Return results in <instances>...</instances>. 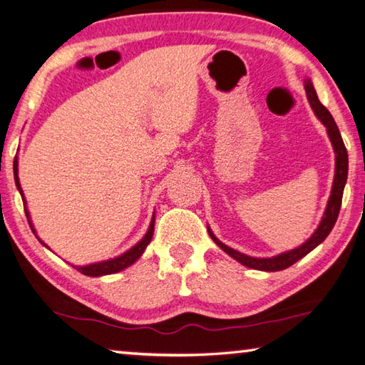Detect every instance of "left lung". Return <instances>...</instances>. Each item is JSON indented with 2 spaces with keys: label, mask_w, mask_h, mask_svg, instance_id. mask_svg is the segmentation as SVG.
Masks as SVG:
<instances>
[{
  "label": "left lung",
  "mask_w": 365,
  "mask_h": 365,
  "mask_svg": "<svg viewBox=\"0 0 365 365\" xmlns=\"http://www.w3.org/2000/svg\"><path fill=\"white\" fill-rule=\"evenodd\" d=\"M304 88H306V95H307V101L311 104V108L314 110V114L317 115V119L324 123L327 127V133H329V138L331 141L333 151H335V178H333V185H331V191H330V197L329 202H327L324 217L320 220L319 227L316 228L311 237H309L304 243L298 248L289 250L282 252V255L272 256V257H252V256H246L243 252H240L237 250L230 248L220 242V240L215 237L212 233L211 227L207 225V232L209 237L212 238V242L219 246L220 250H224L228 256L233 257L235 261H238L240 264L246 265L250 269H256V270H264V272H277V270H283L293 265L294 262H298L299 259L309 255L314 248L324 242V240L329 237V233L331 232L333 225L338 219L339 214V207H341V200H343V190L346 180H348V151H346L341 133L338 130V125L333 120L331 114L329 113L322 103L319 101V96L314 90V85L309 78L304 80Z\"/></svg>",
  "instance_id": "8db88e82"
}]
</instances>
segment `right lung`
Segmentation results:
<instances>
[{
  "instance_id": "right-lung-1",
  "label": "right lung",
  "mask_w": 365,
  "mask_h": 365,
  "mask_svg": "<svg viewBox=\"0 0 365 365\" xmlns=\"http://www.w3.org/2000/svg\"><path fill=\"white\" fill-rule=\"evenodd\" d=\"M19 160H17V156L14 158V180H16V187L19 190V193L22 196V201H24V209H26V215H27V220H29V225L32 228V232L35 233V237L38 238V235H36L34 224H32V219H30V212L27 209V202H26V196H24V191L21 187V182H19ZM153 233H154V214H153V219H151V224L148 227V232L145 233V237L140 240V242L132 246L130 250L122 252L120 256H117L114 259H108V261H101V262H93V264H88V265H73L78 272H82L83 275H88V277H101V275H109V274H115V272H120L123 269H127L128 265H132L133 262H137L140 256L143 255L146 246L150 245L151 238H153ZM40 240V238H38ZM41 245H45L40 240ZM46 246V245H45ZM48 248V246H46Z\"/></svg>"
}]
</instances>
